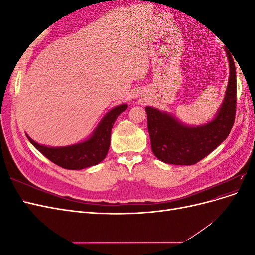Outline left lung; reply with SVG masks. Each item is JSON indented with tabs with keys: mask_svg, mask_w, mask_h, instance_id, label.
<instances>
[{
	"mask_svg": "<svg viewBox=\"0 0 255 255\" xmlns=\"http://www.w3.org/2000/svg\"><path fill=\"white\" fill-rule=\"evenodd\" d=\"M230 78L220 110L216 117L202 126L183 125L173 116L146 106L148 129L153 154L166 164L195 165L227 139L236 114V69L234 59L226 49Z\"/></svg>",
	"mask_w": 255,
	"mask_h": 255,
	"instance_id": "1",
	"label": "left lung"
}]
</instances>
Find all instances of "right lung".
<instances>
[{
  "mask_svg": "<svg viewBox=\"0 0 255 255\" xmlns=\"http://www.w3.org/2000/svg\"><path fill=\"white\" fill-rule=\"evenodd\" d=\"M127 109L128 104L114 107L104 116L89 139L73 145L52 148L35 142L28 135L26 137L29 142L52 163L69 170H81L101 163L106 157L111 144L114 123L118 116Z\"/></svg>",
  "mask_w": 255,
  "mask_h": 255,
  "instance_id": "obj_1",
  "label": "right lung"
}]
</instances>
